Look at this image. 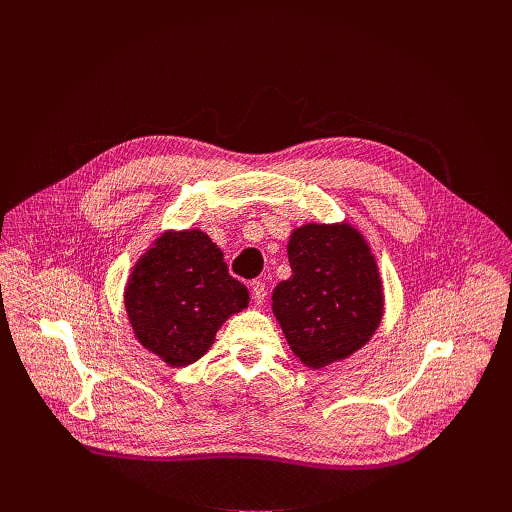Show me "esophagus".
<instances>
[{"label": "esophagus", "instance_id": "1", "mask_svg": "<svg viewBox=\"0 0 512 512\" xmlns=\"http://www.w3.org/2000/svg\"><path fill=\"white\" fill-rule=\"evenodd\" d=\"M251 296H253L255 304H263V302H265L267 289H265V283H263V281H253V283H251Z\"/></svg>", "mask_w": 512, "mask_h": 512}]
</instances>
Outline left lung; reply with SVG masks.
<instances>
[{
  "mask_svg": "<svg viewBox=\"0 0 512 512\" xmlns=\"http://www.w3.org/2000/svg\"><path fill=\"white\" fill-rule=\"evenodd\" d=\"M291 277L273 291V314L294 354L324 369L367 344L383 318V283L369 243L350 227L304 225L287 243Z\"/></svg>",
  "mask_w": 512,
  "mask_h": 512,
  "instance_id": "8db88e82",
  "label": "left lung"
}]
</instances>
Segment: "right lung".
Returning <instances> with one entry per match:
<instances>
[{
	"instance_id": "add662e5",
	"label": "right lung",
	"mask_w": 512,
	"mask_h": 512,
	"mask_svg": "<svg viewBox=\"0 0 512 512\" xmlns=\"http://www.w3.org/2000/svg\"><path fill=\"white\" fill-rule=\"evenodd\" d=\"M249 304L223 251L200 229L166 231L135 263L125 310L135 338L170 367L196 362L229 316Z\"/></svg>"
}]
</instances>
